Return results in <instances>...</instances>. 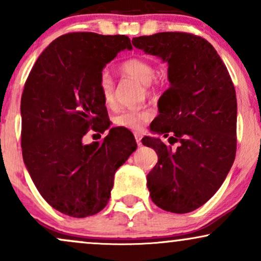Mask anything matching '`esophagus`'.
Masks as SVG:
<instances>
[{
    "mask_svg": "<svg viewBox=\"0 0 261 261\" xmlns=\"http://www.w3.org/2000/svg\"><path fill=\"white\" fill-rule=\"evenodd\" d=\"M134 137H136V141H137L138 146H140L141 145V134L136 133V134H134Z\"/></svg>",
    "mask_w": 261,
    "mask_h": 261,
    "instance_id": "34e87169",
    "label": "esophagus"
}]
</instances>
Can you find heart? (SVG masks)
I'll return each instance as SVG.
<instances>
[{
	"label": "heart",
	"instance_id": "obj_1",
	"mask_svg": "<svg viewBox=\"0 0 261 261\" xmlns=\"http://www.w3.org/2000/svg\"><path fill=\"white\" fill-rule=\"evenodd\" d=\"M120 69L125 75L133 77L141 85L146 86L147 91H150L155 77V66L150 62L141 58H130L121 64ZM98 86L105 105H114V80L110 72L102 71L100 73ZM152 116L153 112L151 110H125L116 116L114 123L117 127L127 128L130 130H141L146 122L152 118Z\"/></svg>",
	"mask_w": 261,
	"mask_h": 261
}]
</instances>
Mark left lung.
Instances as JSON below:
<instances>
[{"label": "left lung", "instance_id": "obj_1", "mask_svg": "<svg viewBox=\"0 0 261 261\" xmlns=\"http://www.w3.org/2000/svg\"><path fill=\"white\" fill-rule=\"evenodd\" d=\"M133 46L168 64L169 88L159 99L150 130L168 138L141 143L159 161L147 174L157 207L184 214L203 205L219 190L236 156L237 100L226 66L204 38L185 32L134 37ZM174 142L179 145L171 147Z\"/></svg>", "mask_w": 261, "mask_h": 261}]
</instances>
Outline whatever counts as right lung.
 I'll use <instances>...</instances> for the list:
<instances>
[{
    "mask_svg": "<svg viewBox=\"0 0 261 261\" xmlns=\"http://www.w3.org/2000/svg\"><path fill=\"white\" fill-rule=\"evenodd\" d=\"M124 35L73 32L42 52L21 95L22 160L42 197L73 218L108 204L116 170L137 150L128 129L111 128L101 141L83 143L88 129L110 128L99 77L121 50Z\"/></svg>",
    "mask_w": 261,
    "mask_h": 261,
    "instance_id": "obj_1",
    "label": "right lung"
}]
</instances>
